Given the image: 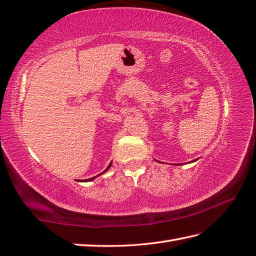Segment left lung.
Masks as SVG:
<instances>
[{
    "label": "left lung",
    "mask_w": 256,
    "mask_h": 256,
    "mask_svg": "<svg viewBox=\"0 0 256 256\" xmlns=\"http://www.w3.org/2000/svg\"><path fill=\"white\" fill-rule=\"evenodd\" d=\"M154 160H155V158H154ZM198 158H196V160H193V161H191V162H188V163H194V162H196V161H198ZM155 161H156V162H158V160H155ZM173 165H174V164H173ZM175 165H182V163H178V164H175Z\"/></svg>",
    "instance_id": "1"
}]
</instances>
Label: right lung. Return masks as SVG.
<instances>
[{
  "label": "right lung",
  "mask_w": 256,
  "mask_h": 256,
  "mask_svg": "<svg viewBox=\"0 0 256 256\" xmlns=\"http://www.w3.org/2000/svg\"><path fill=\"white\" fill-rule=\"evenodd\" d=\"M111 166H112V162L108 164V166L106 168H105V170H104V171H103V172H102L101 174H98V175H96V176H94V178H88V180H83V181H81V182H90V181H93V180H94V178H96L98 176H100V175H102L103 173H105V172H106V171H108V170L110 168H111Z\"/></svg>",
  "instance_id": "obj_1"
}]
</instances>
